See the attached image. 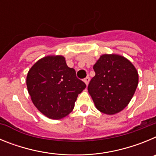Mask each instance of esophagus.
<instances>
[{
	"instance_id": "34e87169",
	"label": "esophagus",
	"mask_w": 156,
	"mask_h": 156,
	"mask_svg": "<svg viewBox=\"0 0 156 156\" xmlns=\"http://www.w3.org/2000/svg\"><path fill=\"white\" fill-rule=\"evenodd\" d=\"M83 81H84V83H86V85H88V83H89V82H90V77L87 76L86 78L83 79Z\"/></svg>"
}]
</instances>
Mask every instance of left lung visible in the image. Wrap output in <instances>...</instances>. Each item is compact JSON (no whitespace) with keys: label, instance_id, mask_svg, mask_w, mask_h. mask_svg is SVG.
<instances>
[{"label":"left lung","instance_id":"left-lung-1","mask_svg":"<svg viewBox=\"0 0 156 156\" xmlns=\"http://www.w3.org/2000/svg\"><path fill=\"white\" fill-rule=\"evenodd\" d=\"M93 69L95 76L87 89L96 108L108 115L122 111L137 89V69L126 58L114 54L101 56Z\"/></svg>","mask_w":156,"mask_h":156}]
</instances>
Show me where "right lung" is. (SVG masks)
Segmentation results:
<instances>
[{
  "label": "right lung",
  "mask_w": 156,
  "mask_h": 156,
  "mask_svg": "<svg viewBox=\"0 0 156 156\" xmlns=\"http://www.w3.org/2000/svg\"><path fill=\"white\" fill-rule=\"evenodd\" d=\"M27 85L31 100L47 117L60 119L73 111L78 94L86 87L63 56H47L29 70Z\"/></svg>",
  "instance_id": "right-lung-1"
}]
</instances>
